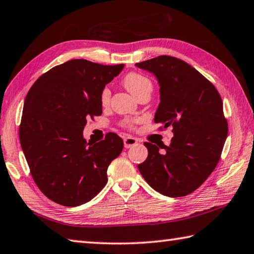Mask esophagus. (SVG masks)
<instances>
[{"label": "esophagus", "instance_id": "esophagus-1", "mask_svg": "<svg viewBox=\"0 0 254 254\" xmlns=\"http://www.w3.org/2000/svg\"><path fill=\"white\" fill-rule=\"evenodd\" d=\"M123 142H124V147L130 148L134 145H136L138 141H137V138L133 137V136H126L123 138Z\"/></svg>", "mask_w": 254, "mask_h": 254}]
</instances>
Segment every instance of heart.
Listing matches in <instances>:
<instances>
[{
  "label": "heart",
  "instance_id": "heart-1",
  "mask_svg": "<svg viewBox=\"0 0 254 254\" xmlns=\"http://www.w3.org/2000/svg\"><path fill=\"white\" fill-rule=\"evenodd\" d=\"M124 87L130 91L134 97H136L138 93H141L144 90L150 89L152 90V82L148 78L144 77L143 74L131 72L126 76L123 80ZM110 100V90L108 88H104L101 92V102L102 104H107ZM127 126H131L130 121H127Z\"/></svg>",
  "mask_w": 254,
  "mask_h": 254
}]
</instances>
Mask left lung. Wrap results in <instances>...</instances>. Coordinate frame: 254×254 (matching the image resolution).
Instances as JSON below:
<instances>
[{
    "mask_svg": "<svg viewBox=\"0 0 254 254\" xmlns=\"http://www.w3.org/2000/svg\"><path fill=\"white\" fill-rule=\"evenodd\" d=\"M153 73L160 86L155 123L173 127L170 146L161 152L145 142L148 155L138 171L162 195L183 197L205 182L220 160L228 135L223 104L215 86L187 63L158 56L137 63ZM160 146V145H158Z\"/></svg>",
    "mask_w": 254,
    "mask_h": 254,
    "instance_id": "obj_1",
    "label": "left lung"
}]
</instances>
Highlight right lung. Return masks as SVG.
Instances as JSON below:
<instances>
[{"mask_svg": "<svg viewBox=\"0 0 254 254\" xmlns=\"http://www.w3.org/2000/svg\"><path fill=\"white\" fill-rule=\"evenodd\" d=\"M123 67L73 59L42 74L29 89L19 141L34 182L59 205L80 206L97 196L123 150L114 133L98 143L83 137L87 119L102 114V90Z\"/></svg>", "mask_w": 254, "mask_h": 254, "instance_id": "add662e5", "label": "right lung"}]
</instances>
